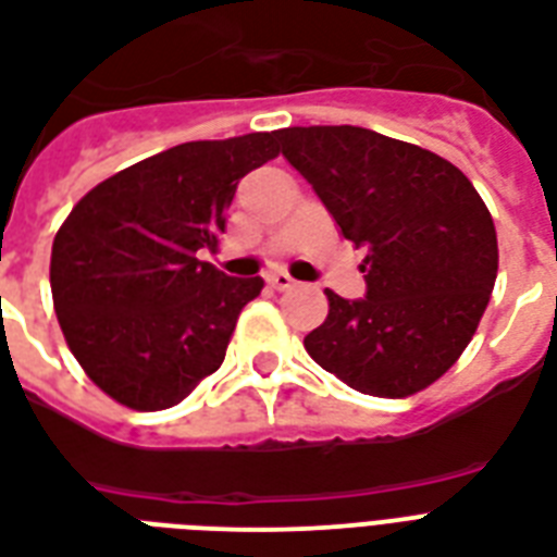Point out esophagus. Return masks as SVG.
I'll use <instances>...</instances> for the list:
<instances>
[{
	"label": "esophagus",
	"instance_id": "esophagus-1",
	"mask_svg": "<svg viewBox=\"0 0 557 557\" xmlns=\"http://www.w3.org/2000/svg\"><path fill=\"white\" fill-rule=\"evenodd\" d=\"M267 284H270L273 290H293V287H296V278H290L284 270H275V273L267 275Z\"/></svg>",
	"mask_w": 557,
	"mask_h": 557
}]
</instances>
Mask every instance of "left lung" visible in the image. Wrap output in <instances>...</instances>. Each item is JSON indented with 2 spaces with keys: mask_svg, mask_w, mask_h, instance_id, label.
Returning <instances> with one entry per match:
<instances>
[{
  "mask_svg": "<svg viewBox=\"0 0 557 557\" xmlns=\"http://www.w3.org/2000/svg\"><path fill=\"white\" fill-rule=\"evenodd\" d=\"M282 157L366 249V299L325 290L308 355L351 389L407 398L459 360L497 282V230L471 180L366 127H284Z\"/></svg>",
  "mask_w": 557,
  "mask_h": 557,
  "instance_id": "8db88e82",
  "label": "left lung"
}]
</instances>
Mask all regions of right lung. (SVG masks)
Returning a JSON list of instances; mask_svg holds the SVG:
<instances>
[{
    "label": "right lung",
    "instance_id": "add662e5",
    "mask_svg": "<svg viewBox=\"0 0 557 557\" xmlns=\"http://www.w3.org/2000/svg\"><path fill=\"white\" fill-rule=\"evenodd\" d=\"M278 157L275 133L185 141L81 197L51 247V299L89 381L141 412L188 398L218 372L261 275L232 278L218 247L240 176Z\"/></svg>",
    "mask_w": 557,
    "mask_h": 557
}]
</instances>
